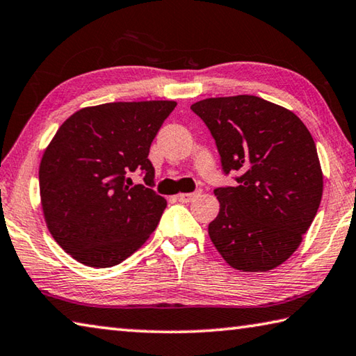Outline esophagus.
I'll return each instance as SVG.
<instances>
[{
	"label": "esophagus",
	"mask_w": 356,
	"mask_h": 356,
	"mask_svg": "<svg viewBox=\"0 0 356 356\" xmlns=\"http://www.w3.org/2000/svg\"><path fill=\"white\" fill-rule=\"evenodd\" d=\"M200 196V191H195V193H185V195H177V201L180 202H191L193 200H196V197Z\"/></svg>",
	"instance_id": "obj_1"
}]
</instances>
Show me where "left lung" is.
Returning a JSON list of instances; mask_svg holds the SVG:
<instances>
[{"mask_svg":"<svg viewBox=\"0 0 356 356\" xmlns=\"http://www.w3.org/2000/svg\"><path fill=\"white\" fill-rule=\"evenodd\" d=\"M191 110L215 138L222 171L240 172L237 186L213 191L220 212L210 240L232 268L273 270L298 248L321 206L323 174L309 130L256 95L204 99Z\"/></svg>","mask_w":356,"mask_h":356,"instance_id":"obj_1","label":"left lung"}]
</instances>
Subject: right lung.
Returning a JSON list of instances; mask_svg holds the SVG:
<instances>
[{"instance_id":"add662e5","label":"right lung","mask_w":356,"mask_h":356,"mask_svg":"<svg viewBox=\"0 0 356 356\" xmlns=\"http://www.w3.org/2000/svg\"><path fill=\"white\" fill-rule=\"evenodd\" d=\"M172 100L113 102L81 108L58 129L39 166L47 227L61 248L88 267L106 268L140 250L166 207L147 159ZM146 186L129 187V172Z\"/></svg>"}]
</instances>
